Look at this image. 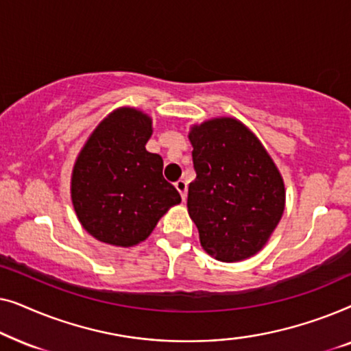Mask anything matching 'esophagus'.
<instances>
[{
	"mask_svg": "<svg viewBox=\"0 0 351 351\" xmlns=\"http://www.w3.org/2000/svg\"><path fill=\"white\" fill-rule=\"evenodd\" d=\"M176 189H177V191H179L180 193V196H182V199L185 201V198H186V182L185 180H177L176 182Z\"/></svg>",
	"mask_w": 351,
	"mask_h": 351,
	"instance_id": "1",
	"label": "esophagus"
}]
</instances>
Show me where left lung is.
<instances>
[{
	"label": "left lung",
	"mask_w": 351,
	"mask_h": 351,
	"mask_svg": "<svg viewBox=\"0 0 351 351\" xmlns=\"http://www.w3.org/2000/svg\"><path fill=\"white\" fill-rule=\"evenodd\" d=\"M196 172L189 185L190 217L204 251L238 262L262 249L285 210V184L258 138L233 118L191 128Z\"/></svg>",
	"instance_id": "1"
}]
</instances>
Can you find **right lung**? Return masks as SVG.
<instances>
[{
    "mask_svg": "<svg viewBox=\"0 0 351 351\" xmlns=\"http://www.w3.org/2000/svg\"><path fill=\"white\" fill-rule=\"evenodd\" d=\"M152 119L119 108L90 134L71 176V201L86 232L129 247L143 241L171 206L180 203L162 177V158L145 150Z\"/></svg>",
    "mask_w": 351,
    "mask_h": 351,
    "instance_id": "obj_1",
    "label": "right lung"
}]
</instances>
